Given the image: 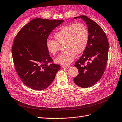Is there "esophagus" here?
Instances as JSON below:
<instances>
[{
  "instance_id": "34e87169",
  "label": "esophagus",
  "mask_w": 122,
  "mask_h": 122,
  "mask_svg": "<svg viewBox=\"0 0 122 122\" xmlns=\"http://www.w3.org/2000/svg\"><path fill=\"white\" fill-rule=\"evenodd\" d=\"M62 67L63 68V69H69V68L70 67V66H62Z\"/></svg>"
}]
</instances>
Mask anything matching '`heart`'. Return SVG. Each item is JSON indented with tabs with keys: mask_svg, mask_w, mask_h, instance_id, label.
<instances>
[{
	"mask_svg": "<svg viewBox=\"0 0 122 122\" xmlns=\"http://www.w3.org/2000/svg\"><path fill=\"white\" fill-rule=\"evenodd\" d=\"M55 40L46 41L47 51L55 55L59 51L60 45L65 43L66 50L55 60L56 62L69 65L74 61L76 53L81 54L86 49L89 41V31L83 23H71L61 27L54 35Z\"/></svg>",
	"mask_w": 122,
	"mask_h": 122,
	"instance_id": "b5f03b06",
	"label": "heart"
}]
</instances>
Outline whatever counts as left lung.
<instances>
[{
	"label": "left lung",
	"instance_id": "1",
	"mask_svg": "<svg viewBox=\"0 0 122 122\" xmlns=\"http://www.w3.org/2000/svg\"><path fill=\"white\" fill-rule=\"evenodd\" d=\"M81 18L88 28L89 41L86 49L75 62L79 74L74 81L79 86L86 88L95 85L103 76L108 58L109 42L103 29L95 21L85 15Z\"/></svg>",
	"mask_w": 122,
	"mask_h": 122
}]
</instances>
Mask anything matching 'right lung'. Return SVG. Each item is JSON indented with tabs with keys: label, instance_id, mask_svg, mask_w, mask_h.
<instances>
[{
	"label": "right lung",
	"instance_id": "1",
	"mask_svg": "<svg viewBox=\"0 0 122 122\" xmlns=\"http://www.w3.org/2000/svg\"><path fill=\"white\" fill-rule=\"evenodd\" d=\"M64 20L35 18L24 25L14 38L13 60L17 74L30 89L42 91L55 80L60 65L52 62L46 47L47 38Z\"/></svg>",
	"mask_w": 122,
	"mask_h": 122
}]
</instances>
